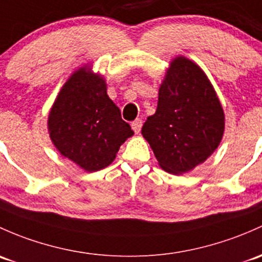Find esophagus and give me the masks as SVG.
Instances as JSON below:
<instances>
[{
  "mask_svg": "<svg viewBox=\"0 0 262 262\" xmlns=\"http://www.w3.org/2000/svg\"><path fill=\"white\" fill-rule=\"evenodd\" d=\"M142 125H143V122H142V119H140V118H137L134 122H132V129H133L136 133H139L140 129H142Z\"/></svg>",
  "mask_w": 262,
  "mask_h": 262,
  "instance_id": "esophagus-1",
  "label": "esophagus"
}]
</instances>
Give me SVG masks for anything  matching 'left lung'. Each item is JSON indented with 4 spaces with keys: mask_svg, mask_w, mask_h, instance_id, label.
Segmentation results:
<instances>
[{
    "mask_svg": "<svg viewBox=\"0 0 262 262\" xmlns=\"http://www.w3.org/2000/svg\"><path fill=\"white\" fill-rule=\"evenodd\" d=\"M224 129V110L205 73L186 57L173 60L156 114L142 128L159 166L173 174L193 169L219 147Z\"/></svg>",
    "mask_w": 262,
    "mask_h": 262,
    "instance_id": "1",
    "label": "left lung"
}]
</instances>
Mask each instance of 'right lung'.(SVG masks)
<instances>
[{"mask_svg": "<svg viewBox=\"0 0 262 262\" xmlns=\"http://www.w3.org/2000/svg\"><path fill=\"white\" fill-rule=\"evenodd\" d=\"M55 147L88 172L103 169L115 159L130 125L106 94L104 79L79 69L65 82L49 115Z\"/></svg>", "mask_w": 262, "mask_h": 262, "instance_id": "add662e5", "label": "right lung"}]
</instances>
